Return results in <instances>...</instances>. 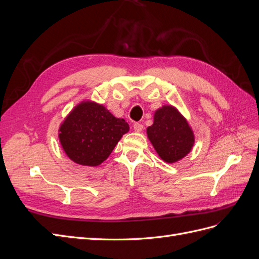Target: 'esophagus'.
Masks as SVG:
<instances>
[{"label": "esophagus", "mask_w": 259, "mask_h": 259, "mask_svg": "<svg viewBox=\"0 0 259 259\" xmlns=\"http://www.w3.org/2000/svg\"><path fill=\"white\" fill-rule=\"evenodd\" d=\"M133 128H134V131H135L136 133H140V132L143 131L144 126H143V124H140V123H135L134 125H133Z\"/></svg>", "instance_id": "34e87169"}]
</instances>
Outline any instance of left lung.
Listing matches in <instances>:
<instances>
[{"mask_svg": "<svg viewBox=\"0 0 259 259\" xmlns=\"http://www.w3.org/2000/svg\"><path fill=\"white\" fill-rule=\"evenodd\" d=\"M147 136L160 158L166 163L184 159L194 145L195 137L186 117L171 105H164L153 115Z\"/></svg>", "mask_w": 259, "mask_h": 259, "instance_id": "left-lung-1", "label": "left lung"}]
</instances>
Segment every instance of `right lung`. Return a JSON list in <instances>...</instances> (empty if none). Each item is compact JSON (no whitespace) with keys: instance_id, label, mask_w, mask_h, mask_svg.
Returning <instances> with one entry per match:
<instances>
[{"instance_id":"right-lung-1","label":"right lung","mask_w":259,"mask_h":259,"mask_svg":"<svg viewBox=\"0 0 259 259\" xmlns=\"http://www.w3.org/2000/svg\"><path fill=\"white\" fill-rule=\"evenodd\" d=\"M128 131L124 119L115 117L104 105L85 99L60 123L58 138L70 160L84 166H97Z\"/></svg>"}]
</instances>
